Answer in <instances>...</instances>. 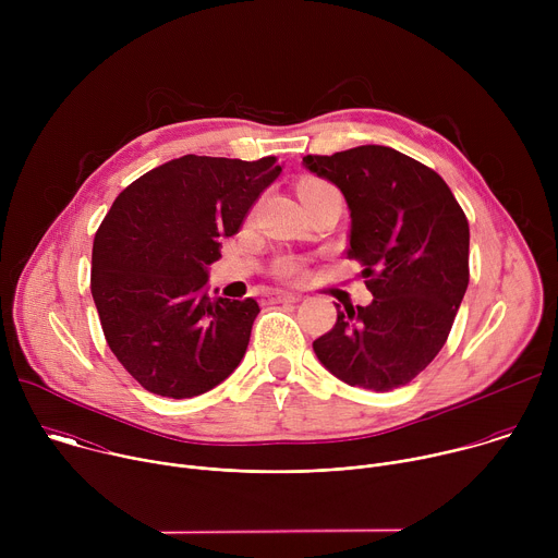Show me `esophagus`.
<instances>
[{"mask_svg":"<svg viewBox=\"0 0 558 558\" xmlns=\"http://www.w3.org/2000/svg\"><path fill=\"white\" fill-rule=\"evenodd\" d=\"M300 298L295 293L289 291H271L269 293V302H298Z\"/></svg>","mask_w":558,"mask_h":558,"instance_id":"obj_1","label":"esophagus"}]
</instances>
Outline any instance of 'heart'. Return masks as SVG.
Returning <instances> with one entry per match:
<instances>
[{
  "mask_svg": "<svg viewBox=\"0 0 558 558\" xmlns=\"http://www.w3.org/2000/svg\"><path fill=\"white\" fill-rule=\"evenodd\" d=\"M325 187H331V185L325 183V181H320V179H304V181H300V185H298V194H300V196H306V194H311V192H320V190H325ZM278 271H280L282 276H295V274L300 271V267H298L295 260L287 258V260L280 263Z\"/></svg>",
  "mask_w": 558,
  "mask_h": 558,
  "instance_id": "1",
  "label": "heart"
}]
</instances>
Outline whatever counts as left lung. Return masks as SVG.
I'll use <instances>...</instances> for the list:
<instances>
[{
  "label": "left lung",
  "mask_w": 558,
  "mask_h": 558,
  "mask_svg": "<svg viewBox=\"0 0 558 558\" xmlns=\"http://www.w3.org/2000/svg\"><path fill=\"white\" fill-rule=\"evenodd\" d=\"M302 166L331 181L351 211L347 256L362 263L368 306H347L313 351L338 379L392 390L417 377L441 351L468 289L470 229L444 179L386 145Z\"/></svg>",
  "instance_id": "1"
}]
</instances>
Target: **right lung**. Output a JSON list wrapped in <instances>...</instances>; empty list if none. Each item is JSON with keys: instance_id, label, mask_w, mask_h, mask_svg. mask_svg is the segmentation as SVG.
Here are the masks:
<instances>
[{"instance_id": "right-lung-1", "label": "right lung", "mask_w": 558, "mask_h": 558, "mask_svg": "<svg viewBox=\"0 0 558 558\" xmlns=\"http://www.w3.org/2000/svg\"><path fill=\"white\" fill-rule=\"evenodd\" d=\"M280 172L276 156L187 154L112 203L95 235L90 289L108 347L145 390L185 400L241 364L260 306L211 300L207 269Z\"/></svg>"}]
</instances>
